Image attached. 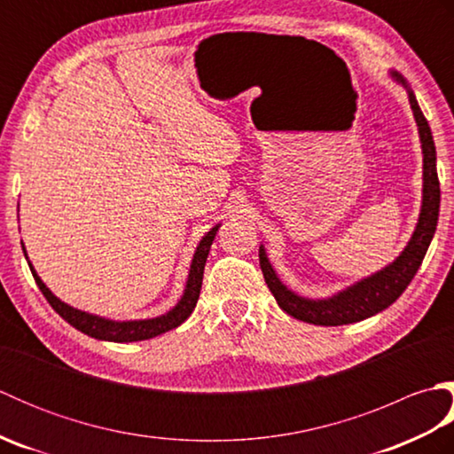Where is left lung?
I'll list each match as a JSON object with an SVG mask.
<instances>
[{"label": "left lung", "mask_w": 454, "mask_h": 454, "mask_svg": "<svg viewBox=\"0 0 454 454\" xmlns=\"http://www.w3.org/2000/svg\"><path fill=\"white\" fill-rule=\"evenodd\" d=\"M394 78L403 82L400 74H394ZM410 93V103L413 109V117L419 127V138L423 148V207L416 232H413L408 247L403 249L402 255L384 271L376 273L364 281L356 283L355 286L347 288L330 301H306V298L296 296L294 293L278 281L271 263L259 247V265L265 277L269 291L273 293L277 304L281 306L288 316L302 320L314 325H343L361 322L364 317L382 312L392 302H396L400 294L406 291L411 278L416 277L418 269L427 254V247L435 234L437 220H439V202H441V189L437 177V158H435V142L431 137V129L427 119L423 117L416 95Z\"/></svg>", "instance_id": "1"}]
</instances>
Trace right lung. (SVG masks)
Masks as SVG:
<instances>
[{"label": "right lung", "instance_id": "1", "mask_svg": "<svg viewBox=\"0 0 454 454\" xmlns=\"http://www.w3.org/2000/svg\"><path fill=\"white\" fill-rule=\"evenodd\" d=\"M216 232H218V226L212 228L210 232L200 239V244L197 247V254H195V257H192V265H191L185 294H183L179 304L173 308L171 312H168L166 316L153 317V320L111 322V320H103V317H98V316H91V314L75 310V308L58 301V298L51 291H48L46 285L41 281V278H38L33 265L28 263V267H31V273L35 277V281H36L38 288H41V293L44 294L48 304H51L67 324L74 325L75 330H80L85 335H91V337H95V340H105V341H117V343L142 341V340H150V337H156L160 333H166V332L173 330V327L181 325L191 316V312L195 310L199 294H200L202 273H205L208 249L212 246V239H215Z\"/></svg>", "mask_w": 454, "mask_h": 454}]
</instances>
